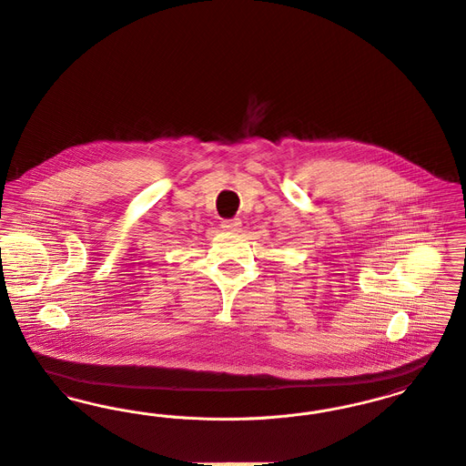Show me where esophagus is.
I'll return each instance as SVG.
<instances>
[{"instance_id": "34e87169", "label": "esophagus", "mask_w": 466, "mask_h": 466, "mask_svg": "<svg viewBox=\"0 0 466 466\" xmlns=\"http://www.w3.org/2000/svg\"><path fill=\"white\" fill-rule=\"evenodd\" d=\"M240 226H242V220L240 218H224L222 222H220V228L224 229V231H238L240 229Z\"/></svg>"}]
</instances>
